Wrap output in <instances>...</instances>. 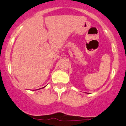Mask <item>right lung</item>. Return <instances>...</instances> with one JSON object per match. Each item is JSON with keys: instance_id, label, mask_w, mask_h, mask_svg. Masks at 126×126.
Here are the masks:
<instances>
[{"instance_id": "add662e5", "label": "right lung", "mask_w": 126, "mask_h": 126, "mask_svg": "<svg viewBox=\"0 0 126 126\" xmlns=\"http://www.w3.org/2000/svg\"><path fill=\"white\" fill-rule=\"evenodd\" d=\"M44 87H45V86H44Z\"/></svg>"}]
</instances>
